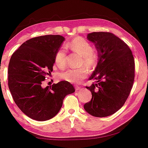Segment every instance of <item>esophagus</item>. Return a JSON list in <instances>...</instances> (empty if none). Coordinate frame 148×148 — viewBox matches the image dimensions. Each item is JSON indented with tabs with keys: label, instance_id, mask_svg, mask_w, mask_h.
<instances>
[{
	"label": "esophagus",
	"instance_id": "esophagus-1",
	"mask_svg": "<svg viewBox=\"0 0 148 148\" xmlns=\"http://www.w3.org/2000/svg\"><path fill=\"white\" fill-rule=\"evenodd\" d=\"M75 88H76V91H79V90H81V88L80 86H78V85H76V86L75 87Z\"/></svg>",
	"mask_w": 148,
	"mask_h": 148
}]
</instances>
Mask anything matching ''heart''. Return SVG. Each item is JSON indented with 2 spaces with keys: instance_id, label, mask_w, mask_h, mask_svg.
Instances as JSON below:
<instances>
[{
  "instance_id": "b5f03b06",
  "label": "heart",
  "mask_w": 148,
  "mask_h": 148,
  "mask_svg": "<svg viewBox=\"0 0 148 148\" xmlns=\"http://www.w3.org/2000/svg\"><path fill=\"white\" fill-rule=\"evenodd\" d=\"M66 46L72 51L81 56V65H84L89 69L93 68L95 66L98 60L97 54L93 51L92 45L88 40L81 37H76L67 43ZM54 60L56 65L59 68L63 69L66 67L67 53L63 47L56 51ZM88 73L87 69L84 67L76 69H67L60 74V77L69 83H79L87 77Z\"/></svg>"
}]
</instances>
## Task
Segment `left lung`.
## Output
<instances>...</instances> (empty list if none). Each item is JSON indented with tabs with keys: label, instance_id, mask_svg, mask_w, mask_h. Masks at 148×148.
Returning <instances> with one entry per match:
<instances>
[{
	"label": "left lung",
	"instance_id": "obj_1",
	"mask_svg": "<svg viewBox=\"0 0 148 148\" xmlns=\"http://www.w3.org/2000/svg\"><path fill=\"white\" fill-rule=\"evenodd\" d=\"M88 39L98 51V63L86 87L92 99L84 105L87 112L106 117L122 108L130 93L134 81L135 65L131 49L125 42L110 32H92Z\"/></svg>",
	"mask_w": 148,
	"mask_h": 148
}]
</instances>
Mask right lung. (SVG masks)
I'll return each instance as SVG.
<instances>
[{"instance_id":"add662e5","label":"right lung","mask_w":148,"mask_h":148,"mask_svg":"<svg viewBox=\"0 0 148 148\" xmlns=\"http://www.w3.org/2000/svg\"><path fill=\"white\" fill-rule=\"evenodd\" d=\"M64 40L60 35L35 37L23 42L10 58L9 89L17 106L34 120L53 118L60 111L64 98L75 92L66 81L42 87L53 71L55 54Z\"/></svg>"}]
</instances>
